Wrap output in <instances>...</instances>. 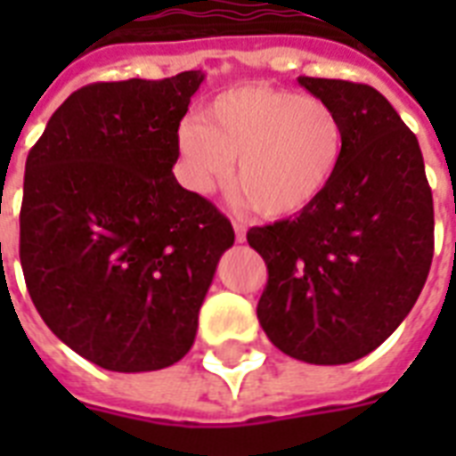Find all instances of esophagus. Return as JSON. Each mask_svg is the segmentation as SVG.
<instances>
[{
  "instance_id": "1",
  "label": "esophagus",
  "mask_w": 456,
  "mask_h": 456,
  "mask_svg": "<svg viewBox=\"0 0 456 456\" xmlns=\"http://www.w3.org/2000/svg\"><path fill=\"white\" fill-rule=\"evenodd\" d=\"M234 232H236V241L239 243L246 241V227H243L241 222H234Z\"/></svg>"
}]
</instances>
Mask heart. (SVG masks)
Masks as SVG:
<instances>
[{"mask_svg": "<svg viewBox=\"0 0 456 456\" xmlns=\"http://www.w3.org/2000/svg\"><path fill=\"white\" fill-rule=\"evenodd\" d=\"M186 186L210 193L234 172L243 196L265 217L281 220L317 206L346 156V125L331 103L291 89L243 85L208 103L206 120L177 130Z\"/></svg>", "mask_w": 456, "mask_h": 456, "instance_id": "1", "label": "heart"}]
</instances>
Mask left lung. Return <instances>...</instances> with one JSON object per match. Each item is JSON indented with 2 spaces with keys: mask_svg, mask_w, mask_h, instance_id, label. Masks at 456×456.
I'll list each match as a JSON object with an SVG mask.
<instances>
[{
  "mask_svg": "<svg viewBox=\"0 0 456 456\" xmlns=\"http://www.w3.org/2000/svg\"><path fill=\"white\" fill-rule=\"evenodd\" d=\"M298 82L346 125L331 189L293 220L253 227L267 265L257 319L310 364H347L381 346L417 303L433 260V193L414 132L369 85Z\"/></svg>",
  "mask_w": 456,
  "mask_h": 456,
  "instance_id": "8db88e82",
  "label": "left lung"
}]
</instances>
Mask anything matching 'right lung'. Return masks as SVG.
I'll return each mask as SVG.
<instances>
[{
	"instance_id": "obj_1",
	"label": "right lung",
	"mask_w": 456,
	"mask_h": 456,
	"mask_svg": "<svg viewBox=\"0 0 456 456\" xmlns=\"http://www.w3.org/2000/svg\"><path fill=\"white\" fill-rule=\"evenodd\" d=\"M206 75L94 82L49 118L25 160L20 267L45 324L109 371L189 353L232 222L172 175Z\"/></svg>"
}]
</instances>
